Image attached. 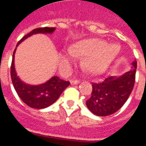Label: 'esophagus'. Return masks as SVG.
<instances>
[{
  "mask_svg": "<svg viewBox=\"0 0 146 146\" xmlns=\"http://www.w3.org/2000/svg\"><path fill=\"white\" fill-rule=\"evenodd\" d=\"M80 82V80H70L71 84H79Z\"/></svg>",
  "mask_w": 146,
  "mask_h": 146,
  "instance_id": "obj_1",
  "label": "esophagus"
}]
</instances>
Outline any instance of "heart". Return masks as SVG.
<instances>
[{
    "label": "heart",
    "instance_id": "1",
    "mask_svg": "<svg viewBox=\"0 0 146 146\" xmlns=\"http://www.w3.org/2000/svg\"><path fill=\"white\" fill-rule=\"evenodd\" d=\"M119 48L115 44H107L100 39H88L79 41L70 48V53L75 57H84L83 66L92 74H100L106 70L119 53ZM73 58L68 54L61 56V65L70 66Z\"/></svg>",
    "mask_w": 146,
    "mask_h": 146
}]
</instances>
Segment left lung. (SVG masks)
Wrapping results in <instances>:
<instances>
[{
    "label": "left lung",
    "instance_id": "left-lung-1",
    "mask_svg": "<svg viewBox=\"0 0 146 146\" xmlns=\"http://www.w3.org/2000/svg\"><path fill=\"white\" fill-rule=\"evenodd\" d=\"M132 65L131 70L122 76L106 77L101 82L92 83V95L86 102L92 113L99 116H109L123 106L135 85L137 62Z\"/></svg>",
    "mask_w": 146,
    "mask_h": 146
}]
</instances>
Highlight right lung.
<instances>
[{
    "mask_svg": "<svg viewBox=\"0 0 146 146\" xmlns=\"http://www.w3.org/2000/svg\"><path fill=\"white\" fill-rule=\"evenodd\" d=\"M55 30L54 27H41L34 29L30 33L21 39L18 42L17 46L25 39L36 33H51ZM16 46V47H17ZM15 52L12 55V62L11 66V77L15 91L19 97L24 103L34 109H44L53 104L57 101L61 94L70 85V83L66 80L60 79L58 76H53L48 81L40 85H29L21 81L17 76L15 70L14 58Z\"/></svg>",
    "mask_w": 146,
    "mask_h": 146,
    "instance_id": "add662e5",
    "label": "right lung"
}]
</instances>
